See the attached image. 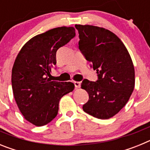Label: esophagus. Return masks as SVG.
<instances>
[{"instance_id": "esophagus-1", "label": "esophagus", "mask_w": 150, "mask_h": 150, "mask_svg": "<svg viewBox=\"0 0 150 150\" xmlns=\"http://www.w3.org/2000/svg\"><path fill=\"white\" fill-rule=\"evenodd\" d=\"M74 86H75V87H76V88H79V87H80V83H79V82L74 81Z\"/></svg>"}]
</instances>
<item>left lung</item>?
<instances>
[{
	"label": "left lung",
	"instance_id": "obj_1",
	"mask_svg": "<svg viewBox=\"0 0 150 150\" xmlns=\"http://www.w3.org/2000/svg\"><path fill=\"white\" fill-rule=\"evenodd\" d=\"M79 49L97 71L98 79H84L81 88L89 99L83 110L100 120L112 117L127 104L135 83L134 67L124 43L110 30L88 25H76Z\"/></svg>",
	"mask_w": 150,
	"mask_h": 150
}]
</instances>
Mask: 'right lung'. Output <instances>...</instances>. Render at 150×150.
<instances>
[{
    "label": "right lung",
    "instance_id": "1",
    "mask_svg": "<svg viewBox=\"0 0 150 150\" xmlns=\"http://www.w3.org/2000/svg\"><path fill=\"white\" fill-rule=\"evenodd\" d=\"M76 35L74 27H59L29 40L12 69V88L16 104L27 121L43 126L55 119L62 97L74 89L71 82L52 81L56 52Z\"/></svg>",
    "mask_w": 150,
    "mask_h": 150
}]
</instances>
